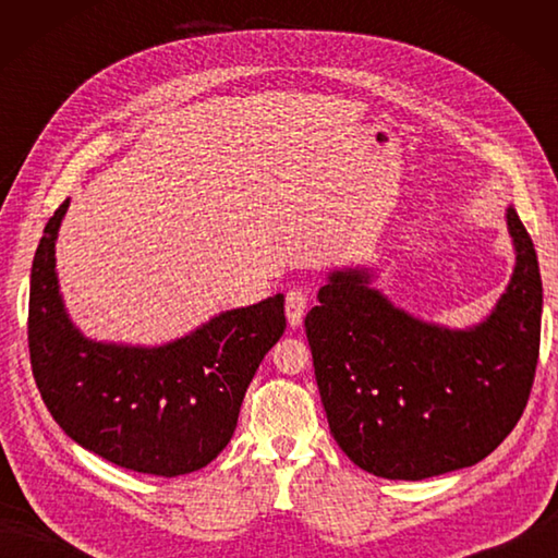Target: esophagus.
<instances>
[{"mask_svg": "<svg viewBox=\"0 0 558 558\" xmlns=\"http://www.w3.org/2000/svg\"><path fill=\"white\" fill-rule=\"evenodd\" d=\"M306 304H310V298H306V292L302 288H292L286 294V314H288V322L292 328L302 326L304 314H306Z\"/></svg>", "mask_w": 558, "mask_h": 558, "instance_id": "esophagus-1", "label": "esophagus"}]
</instances>
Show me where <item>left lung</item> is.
I'll use <instances>...</instances> for the list:
<instances>
[{
    "label": "left lung",
    "instance_id": "obj_1",
    "mask_svg": "<svg viewBox=\"0 0 558 558\" xmlns=\"http://www.w3.org/2000/svg\"><path fill=\"white\" fill-rule=\"evenodd\" d=\"M515 270L480 326L420 322L369 288L366 270H336L306 314L330 434L354 465L386 480L470 468L513 432L535 381L542 328L537 254L506 210Z\"/></svg>",
    "mask_w": 558,
    "mask_h": 558
}]
</instances>
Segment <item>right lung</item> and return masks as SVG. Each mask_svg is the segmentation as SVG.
<instances>
[{"label":"right lung","mask_w":558,"mask_h":558,"mask_svg":"<svg viewBox=\"0 0 558 558\" xmlns=\"http://www.w3.org/2000/svg\"><path fill=\"white\" fill-rule=\"evenodd\" d=\"M69 198L47 220L31 270L33 378L54 422L83 448L144 475L206 468L230 444L248 384L286 333L282 294L160 348L96 342L69 322L54 242Z\"/></svg>","instance_id":"1"}]
</instances>
